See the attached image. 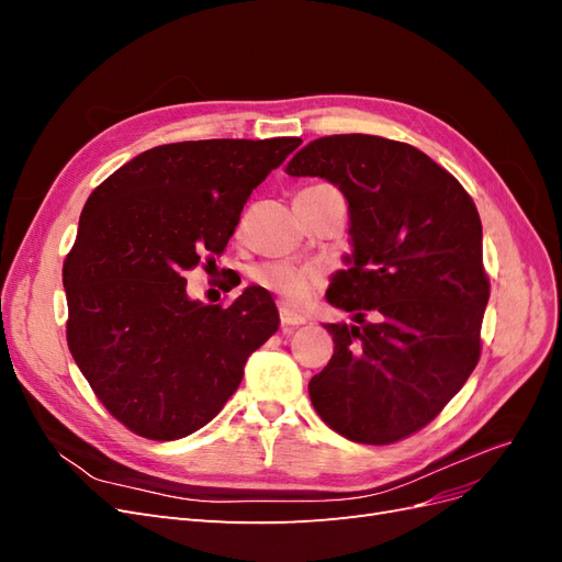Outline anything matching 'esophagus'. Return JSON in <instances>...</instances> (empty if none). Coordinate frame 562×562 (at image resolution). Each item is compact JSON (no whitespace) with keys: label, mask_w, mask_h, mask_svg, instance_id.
I'll return each instance as SVG.
<instances>
[{"label":"esophagus","mask_w":562,"mask_h":562,"mask_svg":"<svg viewBox=\"0 0 562 562\" xmlns=\"http://www.w3.org/2000/svg\"><path fill=\"white\" fill-rule=\"evenodd\" d=\"M279 316H281V326L283 328H297V326H302V323H307V318L295 314L293 310H288L285 304H281V307H279Z\"/></svg>","instance_id":"1"}]
</instances>
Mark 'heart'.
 <instances>
[{"label":"heart","mask_w":562,"mask_h":562,"mask_svg":"<svg viewBox=\"0 0 562 562\" xmlns=\"http://www.w3.org/2000/svg\"><path fill=\"white\" fill-rule=\"evenodd\" d=\"M255 281L269 293H274L288 307H302L318 291L323 283L321 271L316 267L288 265V262H269L255 269Z\"/></svg>","instance_id":"obj_1"}]
</instances>
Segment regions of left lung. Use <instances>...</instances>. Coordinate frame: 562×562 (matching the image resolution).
<instances>
[{
    "label": "left lung",
    "mask_w": 562,
    "mask_h": 562,
    "mask_svg": "<svg viewBox=\"0 0 562 562\" xmlns=\"http://www.w3.org/2000/svg\"><path fill=\"white\" fill-rule=\"evenodd\" d=\"M285 173L328 180L349 203L351 255L326 297L353 323L323 326L335 351L310 398L345 438L396 443L427 427L479 363L490 297L479 211L446 168L380 135L312 140Z\"/></svg>",
    "instance_id": "obj_1"
}]
</instances>
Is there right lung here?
I'll use <instances>...</instances> for the list:
<instances>
[{"label": "right lung", "mask_w": 562, "mask_h": 562, "mask_svg": "<svg viewBox=\"0 0 562 562\" xmlns=\"http://www.w3.org/2000/svg\"><path fill=\"white\" fill-rule=\"evenodd\" d=\"M300 138L151 147L91 192L63 265L67 347L133 434L176 440L209 424L279 330L260 285L229 307L187 295L184 271L225 250L244 203Z\"/></svg>", "instance_id": "right-lung-1"}]
</instances>
